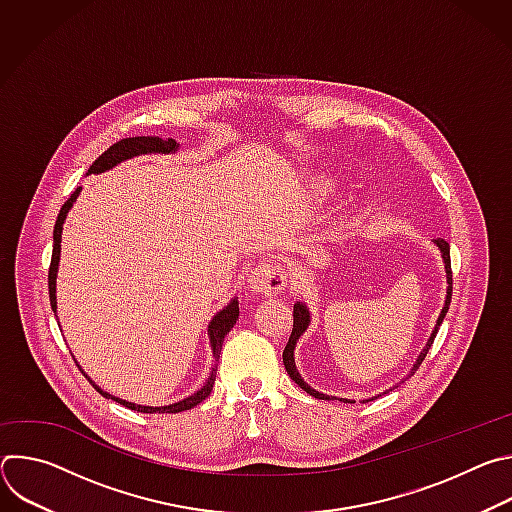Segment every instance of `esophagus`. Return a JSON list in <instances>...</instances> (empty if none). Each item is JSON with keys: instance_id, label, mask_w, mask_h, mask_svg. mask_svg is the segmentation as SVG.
Listing matches in <instances>:
<instances>
[{"instance_id": "esophagus-1", "label": "esophagus", "mask_w": 512, "mask_h": 512, "mask_svg": "<svg viewBox=\"0 0 512 512\" xmlns=\"http://www.w3.org/2000/svg\"><path fill=\"white\" fill-rule=\"evenodd\" d=\"M249 283L253 291H259V294H277L285 285V271L277 263H259L249 275Z\"/></svg>"}]
</instances>
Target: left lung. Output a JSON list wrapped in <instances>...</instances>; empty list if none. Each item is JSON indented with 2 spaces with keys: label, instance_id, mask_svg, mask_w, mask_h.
<instances>
[{
  "label": "left lung",
  "instance_id": "obj_1",
  "mask_svg": "<svg viewBox=\"0 0 512 512\" xmlns=\"http://www.w3.org/2000/svg\"><path fill=\"white\" fill-rule=\"evenodd\" d=\"M435 245L440 247V251H442V257H444V263H446V273H448V296H446V306H444V310H442V314H440V318H437V324H435V328H433V332H431V336H429V340H427V344H425V348H423V352L419 354V358H417V362L413 364V369H411V375H415V371L419 369V364L425 360V356H427V352H429V348H431V344H433V340H435V334H437V330H440V326H442V322H444V318H446V314H448V310H450V302H452V261H450V245H448V241L446 239H435ZM308 324H310V314H308V310H306V306L304 304H296L294 306V328H291V336H289V340H287V344H285V350H283V364H285V371H287V375L291 377V381H296V385L298 387H302L306 393H310L312 397H316V399H330L328 395H324V393H318V391H314L310 385H306L304 383V379L300 377V373H298V369H296V362H294V348H296V342H298V338L304 334V330L308 328ZM342 401V399H340ZM367 401H373V399H367ZM364 401V403H367ZM350 403V401H348Z\"/></svg>",
  "mask_w": 512,
  "mask_h": 512
}]
</instances>
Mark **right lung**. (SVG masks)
I'll return each instance as SVG.
<instances>
[{"label": "right lung", "mask_w": 512, "mask_h": 512, "mask_svg": "<svg viewBox=\"0 0 512 512\" xmlns=\"http://www.w3.org/2000/svg\"><path fill=\"white\" fill-rule=\"evenodd\" d=\"M178 145L174 139H162L158 135H135V137H125V139H119L117 143H113L111 148L107 152H103L95 162L93 166L89 168L87 174H99V172H105L109 168H113L115 164L123 162V160H129L133 156H139V154H152V152H162V154H168V152H176ZM81 188H77L75 192L70 194V198L62 204L60 212H58V218H56V225H54V247H52V259H50V267H48V294H50V306H52V312H56V269H58V259H60V233H62V223L66 218V212L70 210L72 202L77 200ZM237 318H239V302L233 300L223 312H218L212 322L208 324V334H210V344H212V354L214 358H218V354H221V348H223V342H225V336L231 332V328L237 324ZM214 377H216V369H212L210 373V379L208 383L196 391L194 395L186 397L184 401L180 403H172V405H166V407H141V405H135V403H127V401H121L117 397H111L109 393H103L97 385H93L103 397H109L121 405H125L127 409H133V411H139V413H178V411H186V409H192L196 407L200 401H204L210 391H212V385H214Z\"/></svg>", "instance_id": "1"}]
</instances>
